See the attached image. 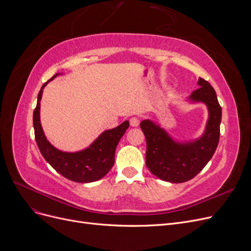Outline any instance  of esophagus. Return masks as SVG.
<instances>
[{"instance_id": "34e87169", "label": "esophagus", "mask_w": 251, "mask_h": 251, "mask_svg": "<svg viewBox=\"0 0 251 251\" xmlns=\"http://www.w3.org/2000/svg\"><path fill=\"white\" fill-rule=\"evenodd\" d=\"M130 125L132 126H139V118L137 117H132L130 119Z\"/></svg>"}]
</instances>
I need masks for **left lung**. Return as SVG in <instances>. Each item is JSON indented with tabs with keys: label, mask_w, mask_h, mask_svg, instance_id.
<instances>
[{
	"label": "left lung",
	"mask_w": 251,
	"mask_h": 251,
	"mask_svg": "<svg viewBox=\"0 0 251 251\" xmlns=\"http://www.w3.org/2000/svg\"><path fill=\"white\" fill-rule=\"evenodd\" d=\"M199 89L188 97L192 102H203L208 110V120L201 137L193 141H175L163 127L150 119L142 120L141 130L147 139L146 164L150 172L163 181L182 183L193 179L208 163L220 138L222 109L216 91L203 78Z\"/></svg>",
	"instance_id": "1"
}]
</instances>
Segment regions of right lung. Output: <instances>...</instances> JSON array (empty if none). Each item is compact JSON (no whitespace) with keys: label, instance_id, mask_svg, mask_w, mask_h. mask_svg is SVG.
I'll return each mask as SVG.
<instances>
[{"label":"right lung","instance_id":"1","mask_svg":"<svg viewBox=\"0 0 251 251\" xmlns=\"http://www.w3.org/2000/svg\"><path fill=\"white\" fill-rule=\"evenodd\" d=\"M58 74L45 82L37 95V103L33 112V127L37 147L45 160L65 178L78 183L97 181L104 177L112 169L117 144L130 124L126 120L118 126L102 132L89 148L75 153L59 151L53 147L44 134L40 109L44 88Z\"/></svg>","mask_w":251,"mask_h":251}]
</instances>
